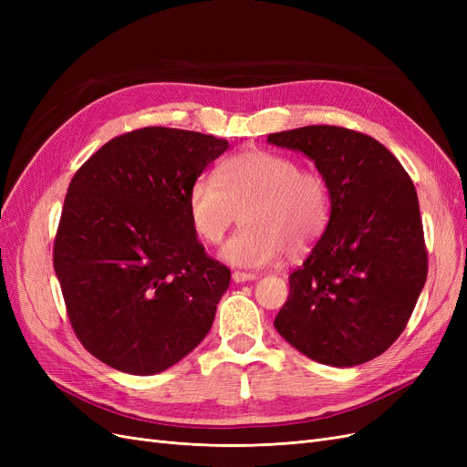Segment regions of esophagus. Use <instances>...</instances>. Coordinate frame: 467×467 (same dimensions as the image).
Wrapping results in <instances>:
<instances>
[{"mask_svg":"<svg viewBox=\"0 0 467 467\" xmlns=\"http://www.w3.org/2000/svg\"><path fill=\"white\" fill-rule=\"evenodd\" d=\"M232 278H234V282H237V285H242V282H249V280H255V278H259V275H255V273L235 271V273L232 275Z\"/></svg>","mask_w":467,"mask_h":467,"instance_id":"34e87169","label":"esophagus"}]
</instances>
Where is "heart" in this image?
<instances>
[{
    "label": "heart",
    "instance_id": "obj_1",
    "mask_svg": "<svg viewBox=\"0 0 467 467\" xmlns=\"http://www.w3.org/2000/svg\"><path fill=\"white\" fill-rule=\"evenodd\" d=\"M331 206L323 173L263 148L222 161L218 177L194 179L187 196L192 232L208 245H220L244 212L247 225L223 247L222 257L249 268L273 263L286 249L307 251L327 230Z\"/></svg>",
    "mask_w": 467,
    "mask_h": 467
}]
</instances>
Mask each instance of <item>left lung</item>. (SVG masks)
<instances>
[{
    "label": "left lung",
    "mask_w": 467,
    "mask_h": 467,
    "mask_svg": "<svg viewBox=\"0 0 467 467\" xmlns=\"http://www.w3.org/2000/svg\"><path fill=\"white\" fill-rule=\"evenodd\" d=\"M266 142L307 155L333 199L327 230L288 276L275 327L316 362H368L403 333L427 280L413 181L386 146L343 126H304Z\"/></svg>",
    "instance_id": "left-lung-1"
}]
</instances>
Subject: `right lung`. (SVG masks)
I'll list each match as a JSON object with an SVG mask.
<instances>
[{
  "instance_id": "1",
  "label": "right lung",
  "mask_w": 467,
  "mask_h": 467,
  "mask_svg": "<svg viewBox=\"0 0 467 467\" xmlns=\"http://www.w3.org/2000/svg\"><path fill=\"white\" fill-rule=\"evenodd\" d=\"M228 140L148 126L83 163L62 208L54 271L76 337L134 376L167 370L212 327L232 273L189 220V189Z\"/></svg>"
}]
</instances>
